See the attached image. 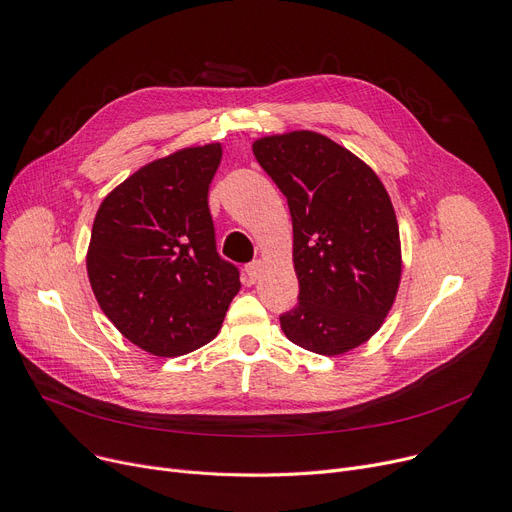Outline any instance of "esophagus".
<instances>
[{
	"label": "esophagus",
	"instance_id": "1",
	"mask_svg": "<svg viewBox=\"0 0 512 512\" xmlns=\"http://www.w3.org/2000/svg\"><path fill=\"white\" fill-rule=\"evenodd\" d=\"M260 270H262V262H250L246 266V277H248V283H256L258 277H260Z\"/></svg>",
	"mask_w": 512,
	"mask_h": 512
}]
</instances>
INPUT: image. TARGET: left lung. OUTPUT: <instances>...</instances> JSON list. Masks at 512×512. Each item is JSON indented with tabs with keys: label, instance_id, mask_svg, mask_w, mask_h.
Here are the masks:
<instances>
[{
	"label": "left lung",
	"instance_id": "1",
	"mask_svg": "<svg viewBox=\"0 0 512 512\" xmlns=\"http://www.w3.org/2000/svg\"><path fill=\"white\" fill-rule=\"evenodd\" d=\"M252 150L293 221L299 302L279 318L285 337L328 357L359 347L382 326L401 283L386 188L372 167L318 132L264 136Z\"/></svg>",
	"mask_w": 512,
	"mask_h": 512
}]
</instances>
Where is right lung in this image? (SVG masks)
Segmentation results:
<instances>
[{"label":"right lung","mask_w":512,"mask_h":512,"mask_svg":"<svg viewBox=\"0 0 512 512\" xmlns=\"http://www.w3.org/2000/svg\"><path fill=\"white\" fill-rule=\"evenodd\" d=\"M221 157L219 142L175 150L132 173L97 210L90 287L119 333L159 357L213 341L242 287L217 254L208 210Z\"/></svg>","instance_id":"add662e5"}]
</instances>
